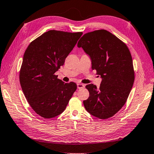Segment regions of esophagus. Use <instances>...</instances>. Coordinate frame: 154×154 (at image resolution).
Here are the masks:
<instances>
[{"instance_id": "obj_1", "label": "esophagus", "mask_w": 154, "mask_h": 154, "mask_svg": "<svg viewBox=\"0 0 154 154\" xmlns=\"http://www.w3.org/2000/svg\"><path fill=\"white\" fill-rule=\"evenodd\" d=\"M77 87H78V89H81L84 88L85 85L82 84H77Z\"/></svg>"}]
</instances>
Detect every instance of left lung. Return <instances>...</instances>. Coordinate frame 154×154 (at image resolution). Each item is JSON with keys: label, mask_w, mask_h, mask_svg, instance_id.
<instances>
[{"label": "left lung", "mask_w": 154, "mask_h": 154, "mask_svg": "<svg viewBox=\"0 0 154 154\" xmlns=\"http://www.w3.org/2000/svg\"><path fill=\"white\" fill-rule=\"evenodd\" d=\"M90 57L91 68L102 78L100 88L87 85L89 97L84 100L87 112L95 117H113L125 104L134 85L132 57L126 45L106 30L87 33L78 43Z\"/></svg>", "instance_id": "obj_1"}]
</instances>
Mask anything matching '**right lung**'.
I'll return each instance as SVG.
<instances>
[{
    "label": "right lung",
    "instance_id": "obj_1",
    "mask_svg": "<svg viewBox=\"0 0 154 154\" xmlns=\"http://www.w3.org/2000/svg\"><path fill=\"white\" fill-rule=\"evenodd\" d=\"M82 32L49 30L34 40L23 56L19 80L28 102L35 113L51 119L63 113L77 89L55 72L63 65Z\"/></svg>",
    "mask_w": 154,
    "mask_h": 154
}]
</instances>
